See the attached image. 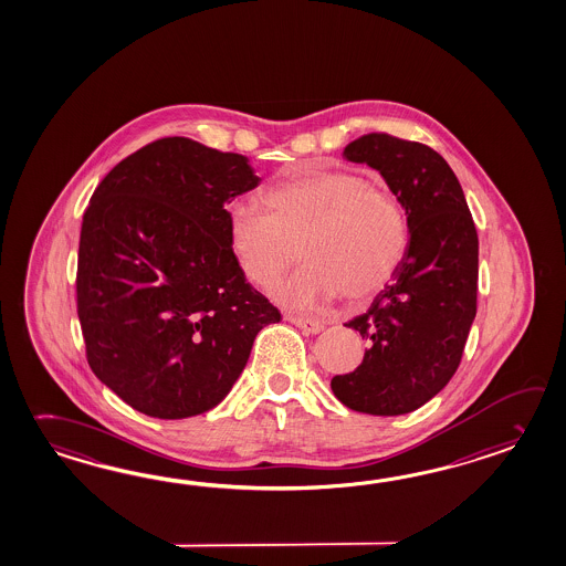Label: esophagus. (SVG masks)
Wrapping results in <instances>:
<instances>
[{
    "label": "esophagus",
    "instance_id": "34e87169",
    "mask_svg": "<svg viewBox=\"0 0 566 566\" xmlns=\"http://www.w3.org/2000/svg\"><path fill=\"white\" fill-rule=\"evenodd\" d=\"M286 321L302 328V331H306V333H313V335L321 333L325 328V323L314 321V318H306V316H296V314H286Z\"/></svg>",
    "mask_w": 566,
    "mask_h": 566
}]
</instances>
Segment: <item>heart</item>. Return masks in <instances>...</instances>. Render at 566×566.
Instances as JSON below:
<instances>
[{"instance_id": "b5f03b06", "label": "heart", "mask_w": 566, "mask_h": 566, "mask_svg": "<svg viewBox=\"0 0 566 566\" xmlns=\"http://www.w3.org/2000/svg\"><path fill=\"white\" fill-rule=\"evenodd\" d=\"M252 202L227 209L229 250L241 274L268 286L289 268L301 243L298 272L277 282L280 304L311 311L343 292L359 301L384 289L408 245L400 202L374 180L347 170H301Z\"/></svg>"}]
</instances>
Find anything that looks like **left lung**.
Here are the masks:
<instances>
[{
    "mask_svg": "<svg viewBox=\"0 0 566 566\" xmlns=\"http://www.w3.org/2000/svg\"><path fill=\"white\" fill-rule=\"evenodd\" d=\"M384 178L406 214L408 245L367 313L345 323L364 337V361L331 379L355 412L400 416L432 400L461 364L478 313L479 241L465 195L439 151L369 134L343 150Z\"/></svg>",
    "mask_w": 566,
    "mask_h": 566,
    "instance_id": "1",
    "label": "left lung"
}]
</instances>
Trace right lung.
Here are the masks:
<instances>
[{"mask_svg": "<svg viewBox=\"0 0 566 566\" xmlns=\"http://www.w3.org/2000/svg\"><path fill=\"white\" fill-rule=\"evenodd\" d=\"M250 160L164 138L101 180L83 214L76 313L93 374L134 410L180 420L226 400L282 316L241 274L227 205Z\"/></svg>", "mask_w": 566, "mask_h": 566, "instance_id": "obj_1", "label": "right lung"}]
</instances>
